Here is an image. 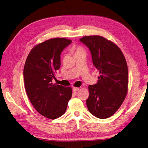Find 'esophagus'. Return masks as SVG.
Wrapping results in <instances>:
<instances>
[{
    "mask_svg": "<svg viewBox=\"0 0 148 148\" xmlns=\"http://www.w3.org/2000/svg\"><path fill=\"white\" fill-rule=\"evenodd\" d=\"M79 88H76V87H73V92H76L79 90Z\"/></svg>",
    "mask_w": 148,
    "mask_h": 148,
    "instance_id": "esophagus-1",
    "label": "esophagus"
}]
</instances>
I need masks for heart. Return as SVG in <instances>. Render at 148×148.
<instances>
[{
  "instance_id": "b5f03b06",
  "label": "heart",
  "mask_w": 148,
  "mask_h": 148,
  "mask_svg": "<svg viewBox=\"0 0 148 148\" xmlns=\"http://www.w3.org/2000/svg\"><path fill=\"white\" fill-rule=\"evenodd\" d=\"M72 51L75 52V54L84 52V49H83V48L80 47V46H75V47H73L72 48Z\"/></svg>"
}]
</instances>
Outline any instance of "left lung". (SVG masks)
I'll return each mask as SVG.
<instances>
[{"instance_id": "left-lung-1", "label": "left lung", "mask_w": 148, "mask_h": 148, "mask_svg": "<svg viewBox=\"0 0 148 148\" xmlns=\"http://www.w3.org/2000/svg\"><path fill=\"white\" fill-rule=\"evenodd\" d=\"M79 40L89 48L93 64L100 73L97 83L88 86L86 105L96 118H108L120 108L127 94L126 60L118 46L100 35L84 36Z\"/></svg>"}]
</instances>
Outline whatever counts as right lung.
<instances>
[{
  "instance_id": "1",
  "label": "right lung",
  "mask_w": 148,
  "mask_h": 148,
  "mask_svg": "<svg viewBox=\"0 0 148 148\" xmlns=\"http://www.w3.org/2000/svg\"><path fill=\"white\" fill-rule=\"evenodd\" d=\"M71 42L65 38L46 40L35 46L25 62L23 75L27 95L35 110L50 119L65 113L72 97L70 87L52 83L60 67V53Z\"/></svg>"
}]
</instances>
